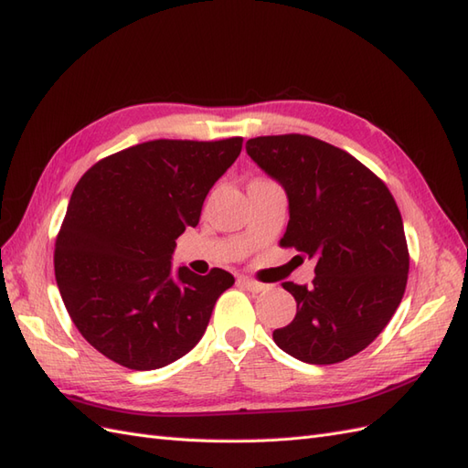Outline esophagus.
Masks as SVG:
<instances>
[{"instance_id": "34e87169", "label": "esophagus", "mask_w": 468, "mask_h": 468, "mask_svg": "<svg viewBox=\"0 0 468 468\" xmlns=\"http://www.w3.org/2000/svg\"><path fill=\"white\" fill-rule=\"evenodd\" d=\"M238 283H240L242 288H246V290H250V292H261V290H266V286L264 283H260V282H256V280H250V278H238Z\"/></svg>"}]
</instances>
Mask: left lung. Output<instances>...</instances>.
<instances>
[{"label":"left lung","mask_w":468,"mask_h":468,"mask_svg":"<svg viewBox=\"0 0 468 468\" xmlns=\"http://www.w3.org/2000/svg\"><path fill=\"white\" fill-rule=\"evenodd\" d=\"M246 153L286 190L290 222L280 244L315 260L312 286L282 283L298 312L273 341L303 363L346 361L403 300L409 252L395 198L357 158L314 136H256Z\"/></svg>","instance_id":"left-lung-1"}]
</instances>
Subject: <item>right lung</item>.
<instances>
[{
	"label": "right lung",
	"instance_id": "obj_1",
	"mask_svg": "<svg viewBox=\"0 0 468 468\" xmlns=\"http://www.w3.org/2000/svg\"><path fill=\"white\" fill-rule=\"evenodd\" d=\"M240 151V136L148 141L102 158L77 182L55 242V280L75 327L111 361L161 369L207 332L234 276L173 271L170 260Z\"/></svg>",
	"mask_w": 468,
	"mask_h": 468
}]
</instances>
